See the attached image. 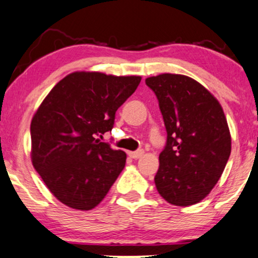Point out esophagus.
<instances>
[{"mask_svg": "<svg viewBox=\"0 0 258 258\" xmlns=\"http://www.w3.org/2000/svg\"><path fill=\"white\" fill-rule=\"evenodd\" d=\"M128 155L131 156L132 159H139L144 155L143 150H137V152H128Z\"/></svg>", "mask_w": 258, "mask_h": 258, "instance_id": "obj_1", "label": "esophagus"}]
</instances>
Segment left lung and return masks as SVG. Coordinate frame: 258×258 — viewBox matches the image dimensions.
<instances>
[{
	"instance_id": "left-lung-1",
	"label": "left lung",
	"mask_w": 258,
	"mask_h": 258,
	"mask_svg": "<svg viewBox=\"0 0 258 258\" xmlns=\"http://www.w3.org/2000/svg\"><path fill=\"white\" fill-rule=\"evenodd\" d=\"M146 84L156 94L167 132L154 178L156 189L171 205L200 203L221 178L232 150L223 109L189 76L160 74Z\"/></svg>"
}]
</instances>
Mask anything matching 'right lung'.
I'll return each mask as SVG.
<instances>
[{"label":"right lung","mask_w":258,"mask_h":258,"mask_svg":"<svg viewBox=\"0 0 258 258\" xmlns=\"http://www.w3.org/2000/svg\"><path fill=\"white\" fill-rule=\"evenodd\" d=\"M141 76L75 72L58 82L34 114L31 162L64 205L87 211L108 194L126 164V153L96 138L111 131L115 112Z\"/></svg>","instance_id":"right-lung-1"}]
</instances>
